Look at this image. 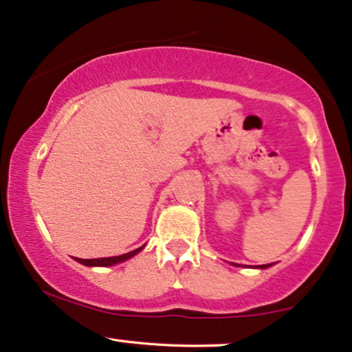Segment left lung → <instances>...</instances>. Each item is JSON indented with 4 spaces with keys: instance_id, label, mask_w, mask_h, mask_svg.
Returning a JSON list of instances; mask_svg holds the SVG:
<instances>
[{
    "instance_id": "1",
    "label": "left lung",
    "mask_w": 352,
    "mask_h": 352,
    "mask_svg": "<svg viewBox=\"0 0 352 352\" xmlns=\"http://www.w3.org/2000/svg\"><path fill=\"white\" fill-rule=\"evenodd\" d=\"M233 266H240V264H233ZM271 266V264H261V266H258L259 269H266V267H269Z\"/></svg>"
}]
</instances>
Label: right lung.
<instances>
[{
	"label": "right lung",
	"mask_w": 352,
	"mask_h": 352,
	"mask_svg": "<svg viewBox=\"0 0 352 352\" xmlns=\"http://www.w3.org/2000/svg\"><path fill=\"white\" fill-rule=\"evenodd\" d=\"M143 248H145V245L140 246V248L130 251V253H125V254H120V256H111V258H96V259H81V258H75L78 263L85 264V266H114V264H119L125 261V259H130L132 256H135L138 251H142Z\"/></svg>",
	"instance_id": "right-lung-1"
}]
</instances>
